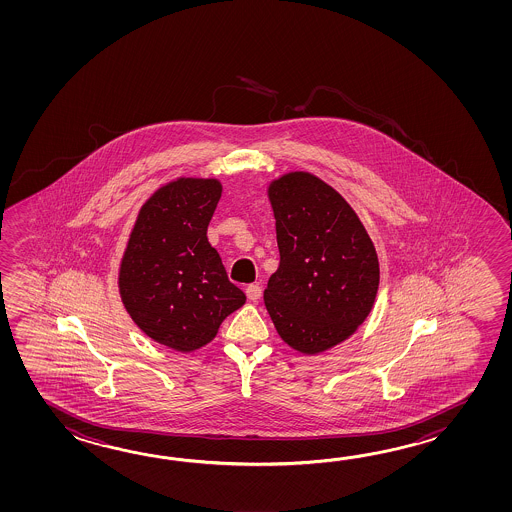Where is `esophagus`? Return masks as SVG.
Wrapping results in <instances>:
<instances>
[{
    "label": "esophagus",
    "mask_w": 512,
    "mask_h": 512,
    "mask_svg": "<svg viewBox=\"0 0 512 512\" xmlns=\"http://www.w3.org/2000/svg\"><path fill=\"white\" fill-rule=\"evenodd\" d=\"M245 293H247V298H249L251 302H258L261 296V287L258 283H251V285H247Z\"/></svg>",
    "instance_id": "34e87169"
}]
</instances>
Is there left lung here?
Here are the masks:
<instances>
[{"label":"left lung","mask_w":512,"mask_h":512,"mask_svg":"<svg viewBox=\"0 0 512 512\" xmlns=\"http://www.w3.org/2000/svg\"><path fill=\"white\" fill-rule=\"evenodd\" d=\"M280 267L263 300L278 335L307 355L355 333L379 289V260L346 199L294 172L269 186Z\"/></svg>","instance_id":"8db88e82"}]
</instances>
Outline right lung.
<instances>
[{
    "mask_svg": "<svg viewBox=\"0 0 512 512\" xmlns=\"http://www.w3.org/2000/svg\"><path fill=\"white\" fill-rule=\"evenodd\" d=\"M221 197L216 179H179L141 208L120 265V296L142 331L177 351L216 337L245 304L207 229Z\"/></svg>",
    "mask_w": 512,
    "mask_h": 512,
    "instance_id": "obj_1",
    "label": "right lung"
}]
</instances>
